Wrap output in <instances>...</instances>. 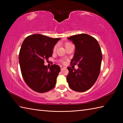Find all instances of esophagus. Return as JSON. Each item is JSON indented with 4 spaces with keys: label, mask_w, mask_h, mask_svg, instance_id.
I'll use <instances>...</instances> for the list:
<instances>
[{
    "label": "esophagus",
    "mask_w": 123,
    "mask_h": 123,
    "mask_svg": "<svg viewBox=\"0 0 123 123\" xmlns=\"http://www.w3.org/2000/svg\"><path fill=\"white\" fill-rule=\"evenodd\" d=\"M60 68H61V70H62V69H63L64 68H65V67H63V66H60Z\"/></svg>",
    "instance_id": "1"
}]
</instances>
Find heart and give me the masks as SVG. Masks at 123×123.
Masks as SVG:
<instances>
[{
  "label": "heart",
  "mask_w": 123,
  "mask_h": 123,
  "mask_svg": "<svg viewBox=\"0 0 123 123\" xmlns=\"http://www.w3.org/2000/svg\"><path fill=\"white\" fill-rule=\"evenodd\" d=\"M71 43H66V44H65V46H67V45H69V44H70ZM56 46H55L54 47V48H53V51L54 52V51H55V50H56Z\"/></svg>",
  "instance_id": "1"
}]
</instances>
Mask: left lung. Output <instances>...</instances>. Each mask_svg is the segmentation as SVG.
Listing matches in <instances>:
<instances>
[{"mask_svg": "<svg viewBox=\"0 0 123 123\" xmlns=\"http://www.w3.org/2000/svg\"><path fill=\"white\" fill-rule=\"evenodd\" d=\"M75 45V53L71 64H78L75 70L68 67L67 80L70 88L78 92H84L95 84L100 71L103 59L100 45L95 38L86 34L68 38Z\"/></svg>", "mask_w": 123, "mask_h": 123, "instance_id": "obj_1", "label": "left lung"}]
</instances>
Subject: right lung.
Returning <instances> with one entry per match:
<instances>
[{
	"label": "right lung",
	"instance_id": "right-lung-1",
	"mask_svg": "<svg viewBox=\"0 0 123 123\" xmlns=\"http://www.w3.org/2000/svg\"><path fill=\"white\" fill-rule=\"evenodd\" d=\"M60 40L35 34L26 37L22 43L19 54L21 73L26 83L36 92H48L55 86L60 67L52 64L49 68L44 63L52 56Z\"/></svg>",
	"mask_w": 123,
	"mask_h": 123
}]
</instances>
